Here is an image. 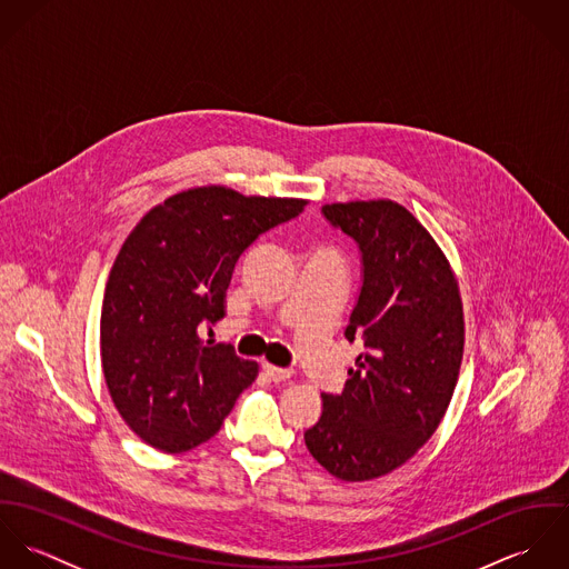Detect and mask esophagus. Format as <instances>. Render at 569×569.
<instances>
[{
    "instance_id": "1",
    "label": "esophagus",
    "mask_w": 569,
    "mask_h": 569,
    "mask_svg": "<svg viewBox=\"0 0 569 569\" xmlns=\"http://www.w3.org/2000/svg\"><path fill=\"white\" fill-rule=\"evenodd\" d=\"M262 370L264 375L271 379V381H287L293 377V370L291 368H278V366H271V363H262Z\"/></svg>"
}]
</instances>
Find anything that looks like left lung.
<instances>
[{"mask_svg": "<svg viewBox=\"0 0 569 569\" xmlns=\"http://www.w3.org/2000/svg\"><path fill=\"white\" fill-rule=\"evenodd\" d=\"M322 214L361 251L343 335L363 352L343 392L322 395L305 442L330 476L366 482L406 465L438 429L462 363V298L447 256L401 203H328Z\"/></svg>", "mask_w": 569, "mask_h": 569, "instance_id": "obj_1", "label": "left lung"}]
</instances>
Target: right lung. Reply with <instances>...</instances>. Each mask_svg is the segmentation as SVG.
I'll return each instance as SVG.
<instances>
[{
  "instance_id": "right-lung-1",
  "label": "right lung",
  "mask_w": 569,
  "mask_h": 569,
  "mask_svg": "<svg viewBox=\"0 0 569 569\" xmlns=\"http://www.w3.org/2000/svg\"><path fill=\"white\" fill-rule=\"evenodd\" d=\"M305 199L190 188L149 210L111 267L100 357L111 401L153 449L181 453L210 440L258 375L230 343L201 330L226 316L244 249L298 217Z\"/></svg>"
}]
</instances>
